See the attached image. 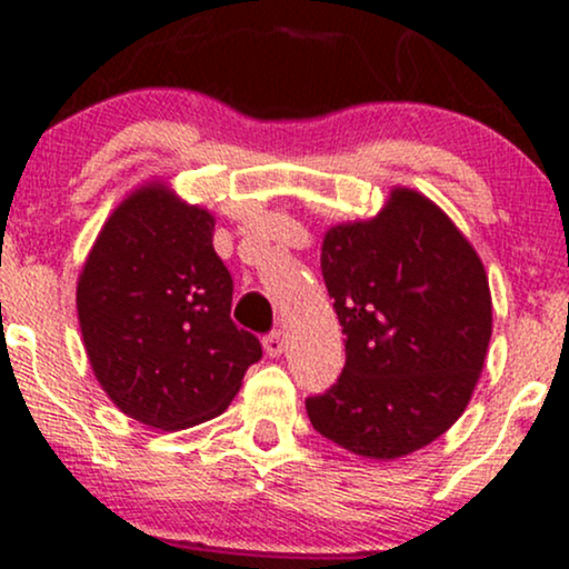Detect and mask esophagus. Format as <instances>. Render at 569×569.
Segmentation results:
<instances>
[{
    "label": "esophagus",
    "mask_w": 569,
    "mask_h": 569,
    "mask_svg": "<svg viewBox=\"0 0 569 569\" xmlns=\"http://www.w3.org/2000/svg\"><path fill=\"white\" fill-rule=\"evenodd\" d=\"M264 350H267V356H270V358H278L280 352L286 350L283 331H272V335H267L264 337Z\"/></svg>",
    "instance_id": "obj_1"
}]
</instances>
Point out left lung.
<instances>
[{"label": "left lung", "instance_id": "8db88e82", "mask_svg": "<svg viewBox=\"0 0 569 569\" xmlns=\"http://www.w3.org/2000/svg\"><path fill=\"white\" fill-rule=\"evenodd\" d=\"M321 270L345 335V369L307 417L369 460L428 447L471 401L492 337L479 253L417 189L393 187L377 217L329 227Z\"/></svg>", "mask_w": 569, "mask_h": 569}]
</instances>
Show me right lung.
<instances>
[{
	"instance_id": "add662e5",
	"label": "right lung",
	"mask_w": 569,
	"mask_h": 569,
	"mask_svg": "<svg viewBox=\"0 0 569 569\" xmlns=\"http://www.w3.org/2000/svg\"><path fill=\"white\" fill-rule=\"evenodd\" d=\"M213 213L154 179L98 232L77 318L103 393L152 430H184L230 407L262 345L230 318L232 278L213 251Z\"/></svg>"
}]
</instances>
